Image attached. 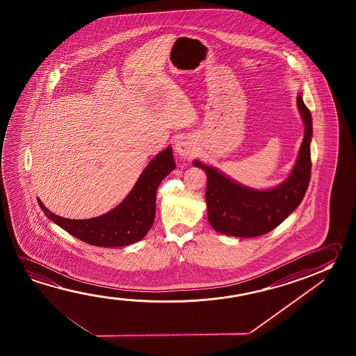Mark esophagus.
<instances>
[{
    "label": "esophagus",
    "mask_w": 356,
    "mask_h": 356,
    "mask_svg": "<svg viewBox=\"0 0 356 356\" xmlns=\"http://www.w3.org/2000/svg\"><path fill=\"white\" fill-rule=\"evenodd\" d=\"M175 152L182 158H190L195 152V146L186 138H180L176 140Z\"/></svg>",
    "instance_id": "esophagus-1"
}]
</instances>
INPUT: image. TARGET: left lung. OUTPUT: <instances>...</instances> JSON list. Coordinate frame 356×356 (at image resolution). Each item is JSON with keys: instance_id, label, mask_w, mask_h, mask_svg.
<instances>
[{"instance_id": "8db88e82", "label": "left lung", "mask_w": 356, "mask_h": 356, "mask_svg": "<svg viewBox=\"0 0 356 356\" xmlns=\"http://www.w3.org/2000/svg\"><path fill=\"white\" fill-rule=\"evenodd\" d=\"M298 109L302 114L305 133L297 163L291 176L280 186L259 191L242 186L220 171L200 161L193 165L207 174L206 204L211 226L220 234L234 237H257L280 226L302 202L312 172L310 139L313 133L312 114L298 94Z\"/></svg>"}]
</instances>
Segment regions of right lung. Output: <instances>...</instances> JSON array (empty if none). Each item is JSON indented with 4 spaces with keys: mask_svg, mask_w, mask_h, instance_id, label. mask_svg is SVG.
I'll list each match as a JSON object with an SVG mask.
<instances>
[{
    "mask_svg": "<svg viewBox=\"0 0 356 356\" xmlns=\"http://www.w3.org/2000/svg\"><path fill=\"white\" fill-rule=\"evenodd\" d=\"M175 168L172 149L169 146L152 159L122 204L99 217L70 220L54 215L42 204L40 198L38 204L49 220L89 245L99 247L131 245L140 241L152 228L155 220L156 190L160 182Z\"/></svg>",
    "mask_w": 356,
    "mask_h": 356,
    "instance_id": "right-lung-1",
    "label": "right lung"
}]
</instances>
